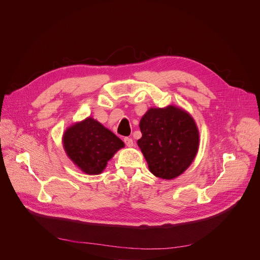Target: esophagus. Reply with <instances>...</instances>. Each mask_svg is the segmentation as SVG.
Masks as SVG:
<instances>
[{
  "instance_id": "obj_1",
  "label": "esophagus",
  "mask_w": 260,
  "mask_h": 260,
  "mask_svg": "<svg viewBox=\"0 0 260 260\" xmlns=\"http://www.w3.org/2000/svg\"><path fill=\"white\" fill-rule=\"evenodd\" d=\"M124 143L127 147H133L134 146V141H133L132 138H128V137L124 138Z\"/></svg>"
}]
</instances>
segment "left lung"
I'll return each mask as SVG.
<instances>
[{
    "label": "left lung",
    "mask_w": 260,
    "mask_h": 260,
    "mask_svg": "<svg viewBox=\"0 0 260 260\" xmlns=\"http://www.w3.org/2000/svg\"><path fill=\"white\" fill-rule=\"evenodd\" d=\"M138 140L151 174L171 180L179 177L194 160L200 142L193 118L181 108H150L140 120Z\"/></svg>",
    "instance_id": "obj_1"
}]
</instances>
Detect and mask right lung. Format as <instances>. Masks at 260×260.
I'll use <instances>...</instances> for the list:
<instances>
[{"label":"right lung","mask_w":260,"mask_h":260,"mask_svg":"<svg viewBox=\"0 0 260 260\" xmlns=\"http://www.w3.org/2000/svg\"><path fill=\"white\" fill-rule=\"evenodd\" d=\"M62 143L68 157L88 175L101 174L116 151L124 147L122 140L92 117L68 127Z\"/></svg>","instance_id":"add662e5"}]
</instances>
